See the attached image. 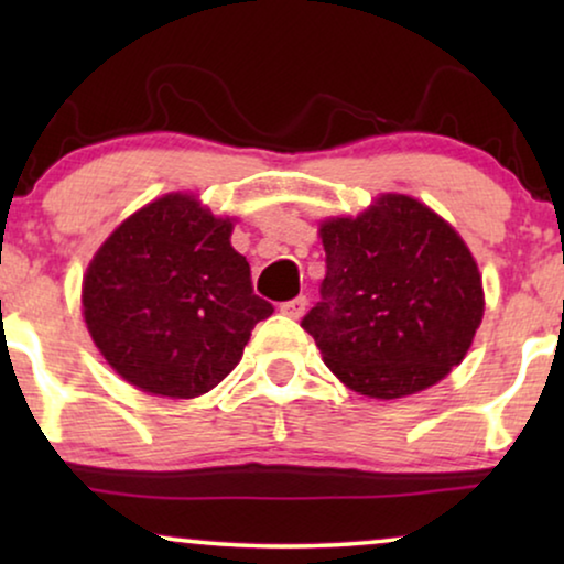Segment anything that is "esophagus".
I'll return each instance as SVG.
<instances>
[{"instance_id": "esophagus-1", "label": "esophagus", "mask_w": 564, "mask_h": 564, "mask_svg": "<svg viewBox=\"0 0 564 564\" xmlns=\"http://www.w3.org/2000/svg\"><path fill=\"white\" fill-rule=\"evenodd\" d=\"M307 311V297L297 295L295 300H288V303L280 305V313L288 315V318H303Z\"/></svg>"}]
</instances>
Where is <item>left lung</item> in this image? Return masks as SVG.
Segmentation results:
<instances>
[{"instance_id": "1", "label": "left lung", "mask_w": 564, "mask_h": 564, "mask_svg": "<svg viewBox=\"0 0 564 564\" xmlns=\"http://www.w3.org/2000/svg\"><path fill=\"white\" fill-rule=\"evenodd\" d=\"M326 280L303 326L330 372L367 398L413 395L457 367L485 300L473 253L444 218L382 195L357 218L321 226Z\"/></svg>"}]
</instances>
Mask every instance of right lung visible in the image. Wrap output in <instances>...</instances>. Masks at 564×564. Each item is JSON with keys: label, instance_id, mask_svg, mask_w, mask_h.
<instances>
[{"label": "right lung", "instance_id": "right-lung-1", "mask_svg": "<svg viewBox=\"0 0 564 564\" xmlns=\"http://www.w3.org/2000/svg\"><path fill=\"white\" fill-rule=\"evenodd\" d=\"M230 230L228 218L176 192L99 246L84 274V321L122 380L151 395L197 398L238 365L274 307L253 295Z\"/></svg>", "mask_w": 564, "mask_h": 564}]
</instances>
